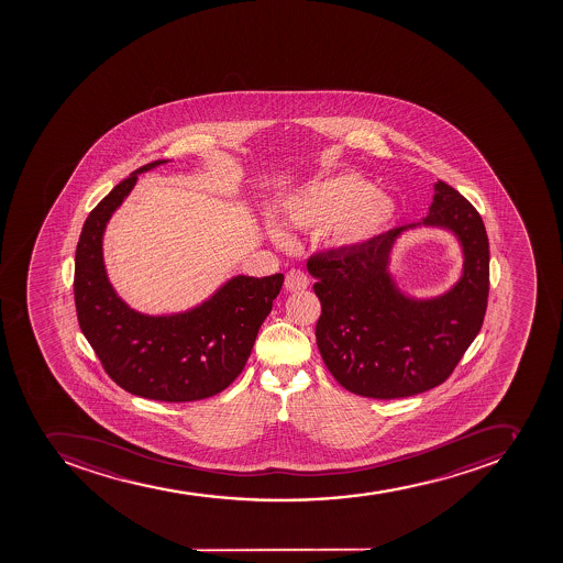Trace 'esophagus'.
<instances>
[{"instance_id": "esophagus-1", "label": "esophagus", "mask_w": 563, "mask_h": 563, "mask_svg": "<svg viewBox=\"0 0 563 563\" xmlns=\"http://www.w3.org/2000/svg\"><path fill=\"white\" fill-rule=\"evenodd\" d=\"M308 275L300 272V269H289L288 274H286V280H284V286H286L288 291H303V289L308 288Z\"/></svg>"}]
</instances>
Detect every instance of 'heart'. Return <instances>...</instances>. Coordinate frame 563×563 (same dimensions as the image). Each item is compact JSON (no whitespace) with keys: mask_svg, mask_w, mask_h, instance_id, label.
<instances>
[{"mask_svg":"<svg viewBox=\"0 0 563 563\" xmlns=\"http://www.w3.org/2000/svg\"><path fill=\"white\" fill-rule=\"evenodd\" d=\"M283 218L297 229L329 227V240L345 250L362 249L384 234L396 216V201L368 179L340 175L320 179L286 199Z\"/></svg>","mask_w":563,"mask_h":563,"instance_id":"b5f03b06","label":"heart"}]
</instances>
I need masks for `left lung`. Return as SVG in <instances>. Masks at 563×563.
I'll return each mask as SVG.
<instances>
[{
	"mask_svg": "<svg viewBox=\"0 0 563 563\" xmlns=\"http://www.w3.org/2000/svg\"><path fill=\"white\" fill-rule=\"evenodd\" d=\"M421 223L450 229L464 246V277L435 300H408L386 269L397 235L418 223L388 230L362 249L308 260L322 306L314 329L320 356L349 393L373 399L427 393L446 382L483 328L489 294L483 218L468 199L438 181Z\"/></svg>",
	"mask_w": 563,
	"mask_h": 563,
	"instance_id": "1",
	"label": "left lung"
}]
</instances>
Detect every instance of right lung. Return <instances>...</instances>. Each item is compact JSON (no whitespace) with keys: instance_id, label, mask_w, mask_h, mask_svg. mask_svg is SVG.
<instances>
[{"instance_id":"1","label":"right lung","mask_w":563,"mask_h":563,"mask_svg":"<svg viewBox=\"0 0 563 563\" xmlns=\"http://www.w3.org/2000/svg\"><path fill=\"white\" fill-rule=\"evenodd\" d=\"M113 187L86 218L75 252L74 295L80 331L117 385L140 398L184 404L229 387L249 360L284 275H238L207 302L185 313L150 317L131 309L106 275L102 235L140 173Z\"/></svg>"}]
</instances>
